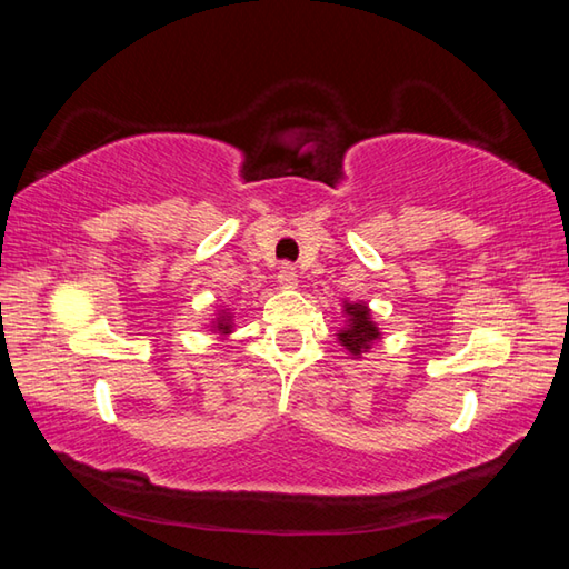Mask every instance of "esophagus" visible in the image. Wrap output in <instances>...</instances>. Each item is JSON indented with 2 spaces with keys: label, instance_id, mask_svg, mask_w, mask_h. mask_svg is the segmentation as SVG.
I'll use <instances>...</instances> for the list:
<instances>
[{
  "label": "esophagus",
  "instance_id": "1",
  "mask_svg": "<svg viewBox=\"0 0 569 569\" xmlns=\"http://www.w3.org/2000/svg\"><path fill=\"white\" fill-rule=\"evenodd\" d=\"M278 286L283 288V291H293L298 286V276H296V268L291 263H283L281 271H278Z\"/></svg>",
  "mask_w": 569,
  "mask_h": 569
}]
</instances>
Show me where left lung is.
Returning a JSON list of instances; mask_svg holds the SVG:
<instances>
[{
  "mask_svg": "<svg viewBox=\"0 0 569 569\" xmlns=\"http://www.w3.org/2000/svg\"><path fill=\"white\" fill-rule=\"evenodd\" d=\"M343 326L336 339L349 351L351 359H361L377 341H381V329L373 321V313L366 301H346L343 298Z\"/></svg>",
  "mask_w": 569,
  "mask_h": 569,
  "instance_id": "8db88e82",
  "label": "left lung"
}]
</instances>
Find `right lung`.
Returning <instances> with one entry per match:
<instances>
[{
    "label": "right lung",
    "mask_w": 569,
    "mask_h": 569,
    "mask_svg": "<svg viewBox=\"0 0 569 569\" xmlns=\"http://www.w3.org/2000/svg\"><path fill=\"white\" fill-rule=\"evenodd\" d=\"M233 321H236V316H233V311H230V308H218V313L213 316V319H210V331L213 333H218L220 339H228L230 333H233Z\"/></svg>",
    "instance_id": "obj_1"
}]
</instances>
